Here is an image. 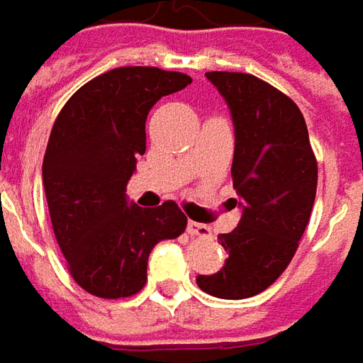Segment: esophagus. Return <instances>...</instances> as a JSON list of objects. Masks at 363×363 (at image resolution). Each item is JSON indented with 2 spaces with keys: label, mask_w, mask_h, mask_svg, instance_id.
<instances>
[{
  "label": "esophagus",
  "mask_w": 363,
  "mask_h": 363,
  "mask_svg": "<svg viewBox=\"0 0 363 363\" xmlns=\"http://www.w3.org/2000/svg\"><path fill=\"white\" fill-rule=\"evenodd\" d=\"M188 233H190V235H198V237H210V227L190 220V223H188Z\"/></svg>",
  "instance_id": "34e87169"
}]
</instances>
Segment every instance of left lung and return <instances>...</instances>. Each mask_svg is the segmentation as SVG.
Listing matches in <instances>:
<instances>
[{
    "instance_id": "left-lung-1",
    "label": "left lung",
    "mask_w": 363,
    "mask_h": 363,
    "mask_svg": "<svg viewBox=\"0 0 363 363\" xmlns=\"http://www.w3.org/2000/svg\"><path fill=\"white\" fill-rule=\"evenodd\" d=\"M235 126L233 188L241 220L218 235L225 265L196 284L216 298L241 300L269 288L292 262L317 194V159L298 106L247 73L212 71Z\"/></svg>"
}]
</instances>
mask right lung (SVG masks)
Listing matches in <instances>:
<instances>
[{
  "label": "right lung",
  "mask_w": 363,
  "mask_h": 363,
  "mask_svg": "<svg viewBox=\"0 0 363 363\" xmlns=\"http://www.w3.org/2000/svg\"><path fill=\"white\" fill-rule=\"evenodd\" d=\"M188 83L157 67L112 69L79 87L55 120L43 161L50 223L73 280L94 296L136 294L151 249L186 230L175 202L140 208L126 184L147 151L151 108Z\"/></svg>",
  "instance_id": "1"
}]
</instances>
